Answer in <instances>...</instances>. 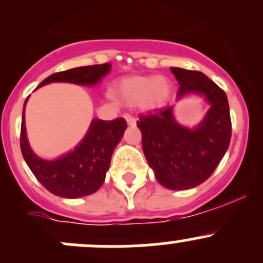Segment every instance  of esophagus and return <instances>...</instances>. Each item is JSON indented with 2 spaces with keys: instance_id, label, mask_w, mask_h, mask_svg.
<instances>
[{
  "instance_id": "esophagus-1",
  "label": "esophagus",
  "mask_w": 263,
  "mask_h": 263,
  "mask_svg": "<svg viewBox=\"0 0 263 263\" xmlns=\"http://www.w3.org/2000/svg\"><path fill=\"white\" fill-rule=\"evenodd\" d=\"M123 117H124V119H126V122L128 126H135V124H136V119H135V117H132L131 115H124Z\"/></svg>"
}]
</instances>
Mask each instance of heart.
<instances>
[{
    "mask_svg": "<svg viewBox=\"0 0 263 263\" xmlns=\"http://www.w3.org/2000/svg\"><path fill=\"white\" fill-rule=\"evenodd\" d=\"M112 94L128 107L141 105L144 109L154 110L163 108L169 102L172 85L168 79L159 76H126L115 82Z\"/></svg>",
    "mask_w": 263,
    "mask_h": 263,
    "instance_id": "obj_1",
    "label": "heart"
}]
</instances>
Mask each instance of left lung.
I'll use <instances>...</instances> for the list:
<instances>
[{
  "instance_id": "left-lung-1",
  "label": "left lung",
  "mask_w": 263,
  "mask_h": 263,
  "mask_svg": "<svg viewBox=\"0 0 263 263\" xmlns=\"http://www.w3.org/2000/svg\"><path fill=\"white\" fill-rule=\"evenodd\" d=\"M179 82L178 99L196 92L205 97L210 109L198 126L179 124L173 107L140 116L142 150L156 181L169 190H188L205 182L227 153L232 137L227 94L200 71L171 67Z\"/></svg>"
}]
</instances>
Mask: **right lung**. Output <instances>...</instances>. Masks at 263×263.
Segmentation results:
<instances>
[{"mask_svg":"<svg viewBox=\"0 0 263 263\" xmlns=\"http://www.w3.org/2000/svg\"><path fill=\"white\" fill-rule=\"evenodd\" d=\"M110 67V63H103L55 72L42 81L38 87L50 82H72L91 86L107 75ZM25 104L21 121L20 147L36 179L50 193L60 197L79 198L97 192L104 183L112 154L123 136L127 122L123 118L113 121L92 119L87 134L72 151L55 160H44L38 158L29 146L24 121Z\"/></svg>","mask_w":263,"mask_h":263,"instance_id":"1","label":"right lung"}]
</instances>
